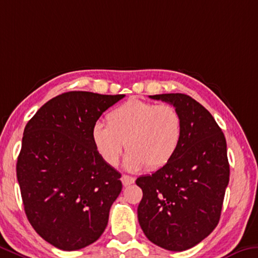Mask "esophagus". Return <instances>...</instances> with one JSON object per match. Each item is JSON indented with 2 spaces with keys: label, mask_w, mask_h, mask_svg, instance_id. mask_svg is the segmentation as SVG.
Returning a JSON list of instances; mask_svg holds the SVG:
<instances>
[{
  "label": "esophagus",
  "mask_w": 258,
  "mask_h": 258,
  "mask_svg": "<svg viewBox=\"0 0 258 258\" xmlns=\"http://www.w3.org/2000/svg\"><path fill=\"white\" fill-rule=\"evenodd\" d=\"M134 181H136V179H134L133 177H130V175L124 174L121 177V182H122V185H124V186L132 185V183H134Z\"/></svg>",
  "instance_id": "obj_1"
}]
</instances>
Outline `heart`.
Instances as JSON below:
<instances>
[{
    "label": "heart",
    "mask_w": 258,
    "mask_h": 258,
    "mask_svg": "<svg viewBox=\"0 0 258 258\" xmlns=\"http://www.w3.org/2000/svg\"><path fill=\"white\" fill-rule=\"evenodd\" d=\"M108 125L96 122L92 130L94 147L110 166L128 150L125 167L131 172L147 166L157 170L177 153L182 138V117L172 104L131 99L107 116Z\"/></svg>",
    "instance_id": "1"
}]
</instances>
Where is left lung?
Here are the masks:
<instances>
[{
	"label": "left lung",
	"mask_w": 258,
	"mask_h": 258,
	"mask_svg": "<svg viewBox=\"0 0 258 258\" xmlns=\"http://www.w3.org/2000/svg\"><path fill=\"white\" fill-rule=\"evenodd\" d=\"M150 99L172 104L182 117V138L172 159L137 179L144 191L139 224L151 242L182 251L201 242L217 226L230 180L226 140L211 113L186 94Z\"/></svg>",
	"instance_id": "left-lung-1"
}]
</instances>
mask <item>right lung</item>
I'll list each match as a JSON object with an SVG mask.
<instances>
[{
  "label": "right lung",
  "mask_w": 258,
  "mask_h": 258,
  "mask_svg": "<svg viewBox=\"0 0 258 258\" xmlns=\"http://www.w3.org/2000/svg\"><path fill=\"white\" fill-rule=\"evenodd\" d=\"M125 95L68 92L41 107L24 130L17 179L35 232L71 251L95 242L121 191L120 173L93 144V126Z\"/></svg>",
  "instance_id": "add662e5"
}]
</instances>
